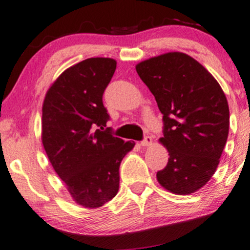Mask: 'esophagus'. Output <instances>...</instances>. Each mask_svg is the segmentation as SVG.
<instances>
[{"label":"esophagus","mask_w":250,"mask_h":250,"mask_svg":"<svg viewBox=\"0 0 250 250\" xmlns=\"http://www.w3.org/2000/svg\"><path fill=\"white\" fill-rule=\"evenodd\" d=\"M152 141H153L152 137H149V135H146V137L144 138V140H141L140 145H141V146H144V147L149 146V145H152Z\"/></svg>","instance_id":"esophagus-1"}]
</instances>
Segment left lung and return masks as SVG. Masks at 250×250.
Wrapping results in <instances>:
<instances>
[{
  "label": "left lung",
  "instance_id": "left-lung-1",
  "mask_svg": "<svg viewBox=\"0 0 250 250\" xmlns=\"http://www.w3.org/2000/svg\"><path fill=\"white\" fill-rule=\"evenodd\" d=\"M135 69L163 115L160 141L169 159L156 178L170 192H195L214 174L229 137L223 89L198 61L181 52L145 60Z\"/></svg>",
  "mask_w": 250,
  "mask_h": 250
}]
</instances>
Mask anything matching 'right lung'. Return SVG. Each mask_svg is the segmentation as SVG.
<instances>
[{
	"instance_id": "1",
	"label": "right lung",
	"mask_w": 250,
	"mask_h": 250,
	"mask_svg": "<svg viewBox=\"0 0 250 250\" xmlns=\"http://www.w3.org/2000/svg\"><path fill=\"white\" fill-rule=\"evenodd\" d=\"M110 58H89L61 74L42 105V145L73 199L96 208L117 195L119 166L134 147L113 137L103 94L116 70Z\"/></svg>"
}]
</instances>
